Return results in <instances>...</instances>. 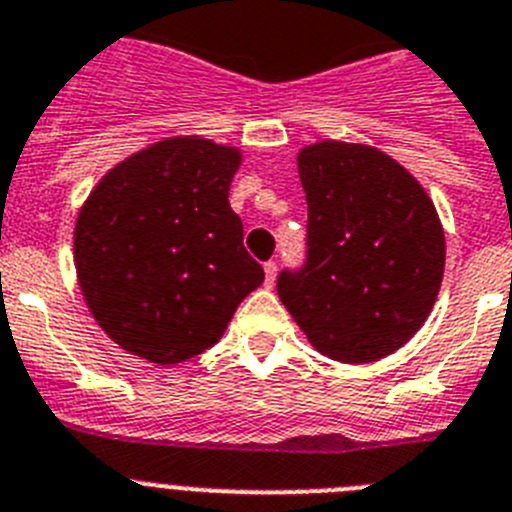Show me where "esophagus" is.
I'll list each match as a JSON object with an SVG mask.
<instances>
[{"mask_svg":"<svg viewBox=\"0 0 512 512\" xmlns=\"http://www.w3.org/2000/svg\"><path fill=\"white\" fill-rule=\"evenodd\" d=\"M262 270H265V286H273L275 283V273H278V265H275V262H265V265H262Z\"/></svg>","mask_w":512,"mask_h":512,"instance_id":"1","label":"esophagus"}]
</instances>
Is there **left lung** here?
<instances>
[{"instance_id":"obj_1","label":"left lung","mask_w":512,"mask_h":512,"mask_svg":"<svg viewBox=\"0 0 512 512\" xmlns=\"http://www.w3.org/2000/svg\"><path fill=\"white\" fill-rule=\"evenodd\" d=\"M309 255L278 275L306 340L340 363L399 350L433 311L446 237L420 182L376 146L324 139L299 151Z\"/></svg>"}]
</instances>
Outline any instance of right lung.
Instances as JSON below:
<instances>
[{"label": "right lung", "mask_w": 512, "mask_h": 512, "mask_svg": "<svg viewBox=\"0 0 512 512\" xmlns=\"http://www.w3.org/2000/svg\"><path fill=\"white\" fill-rule=\"evenodd\" d=\"M237 146L170 136L102 175L74 226L87 309L131 355L177 366L216 345L262 281L231 211Z\"/></svg>", "instance_id": "add662e5"}]
</instances>
